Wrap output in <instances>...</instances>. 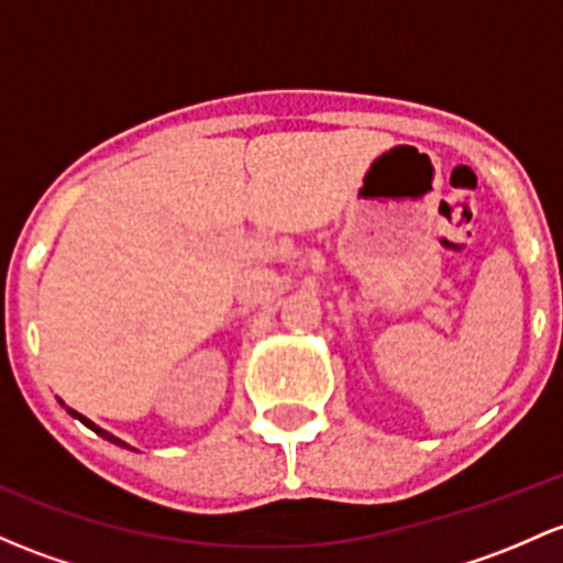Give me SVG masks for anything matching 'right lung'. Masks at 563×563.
Segmentation results:
<instances>
[{"mask_svg":"<svg viewBox=\"0 0 563 563\" xmlns=\"http://www.w3.org/2000/svg\"><path fill=\"white\" fill-rule=\"evenodd\" d=\"M69 416H75V418H78V421H82V423H86V426H88V429H93V431H97V434H99V437H104V440L115 442V445H121V448H129V445H126V442H121V440H118V437H112V434H110V431H104V429H99V426H93L91 421H88V418H86V416H80V412L69 410Z\"/></svg>","mask_w":563,"mask_h":563,"instance_id":"right-lung-1","label":"right lung"}]
</instances>
